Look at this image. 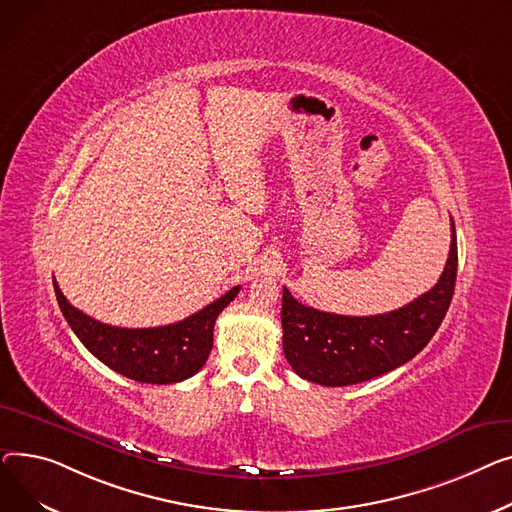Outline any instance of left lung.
<instances>
[{"label":"left lung","mask_w":512,"mask_h":512,"mask_svg":"<svg viewBox=\"0 0 512 512\" xmlns=\"http://www.w3.org/2000/svg\"><path fill=\"white\" fill-rule=\"evenodd\" d=\"M438 283L411 304L376 316H341L299 304L283 287V353L297 376L349 386L395 370L422 351L442 324L457 281V233Z\"/></svg>","instance_id":"obj_1"}]
</instances>
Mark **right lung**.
<instances>
[{
	"label": "right lung",
	"mask_w": 512,
	"mask_h": 512,
	"mask_svg": "<svg viewBox=\"0 0 512 512\" xmlns=\"http://www.w3.org/2000/svg\"><path fill=\"white\" fill-rule=\"evenodd\" d=\"M53 287L57 304L80 343L113 372L146 384H175L194 376L213 349L215 320L239 293L237 285L182 322L155 328H122L103 324L74 308L55 279Z\"/></svg>",
	"instance_id": "right-lung-1"
}]
</instances>
